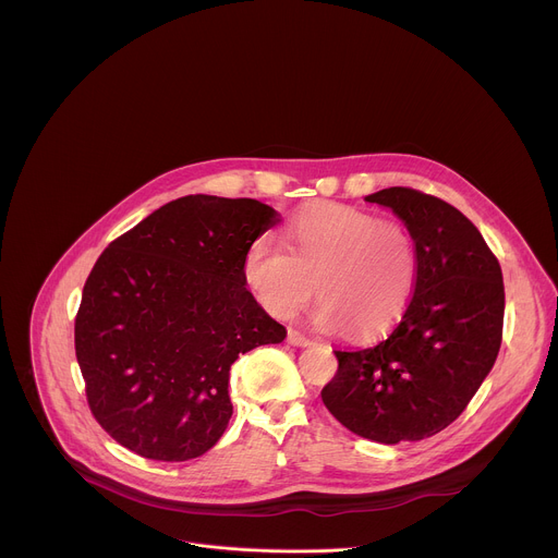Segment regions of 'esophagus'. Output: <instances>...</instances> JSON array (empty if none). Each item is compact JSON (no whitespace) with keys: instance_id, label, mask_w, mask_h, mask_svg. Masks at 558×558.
Segmentation results:
<instances>
[{"instance_id":"esophagus-1","label":"esophagus","mask_w":558,"mask_h":558,"mask_svg":"<svg viewBox=\"0 0 558 558\" xmlns=\"http://www.w3.org/2000/svg\"><path fill=\"white\" fill-rule=\"evenodd\" d=\"M287 340H289V344H293V347H306V344H311V340H308L304 333H300L298 329H293V327L287 329Z\"/></svg>"}]
</instances>
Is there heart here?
I'll return each instance as SVG.
<instances>
[{
  "instance_id": "obj_1",
  "label": "heart",
  "mask_w": 558,
  "mask_h": 558,
  "mask_svg": "<svg viewBox=\"0 0 558 558\" xmlns=\"http://www.w3.org/2000/svg\"><path fill=\"white\" fill-rule=\"evenodd\" d=\"M265 235L245 256V278L276 317H291L315 293V323L371 338L390 329L417 287V245L407 225L351 205H315L282 233Z\"/></svg>"
}]
</instances>
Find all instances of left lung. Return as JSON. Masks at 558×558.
Instances as JSON below:
<instances>
[{"mask_svg": "<svg viewBox=\"0 0 558 558\" xmlns=\"http://www.w3.org/2000/svg\"><path fill=\"white\" fill-rule=\"evenodd\" d=\"M366 201L390 207L413 233L417 287L381 342L333 351L338 373L323 402L360 437L417 441L450 426L490 373L504 336V276L480 229L446 201L411 187Z\"/></svg>", "mask_w": 558, "mask_h": 558, "instance_id": "left-lung-1", "label": "left lung"}]
</instances>
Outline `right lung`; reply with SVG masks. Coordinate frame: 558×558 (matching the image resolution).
Wrapping results in <instances>:
<instances>
[{
    "mask_svg": "<svg viewBox=\"0 0 558 558\" xmlns=\"http://www.w3.org/2000/svg\"><path fill=\"white\" fill-rule=\"evenodd\" d=\"M280 214L254 198L183 196L119 235L74 317L88 407L154 461L205 454L231 417L229 368L287 329L247 291L245 256Z\"/></svg>",
    "mask_w": 558,
    "mask_h": 558,
    "instance_id": "obj_1",
    "label": "right lung"
}]
</instances>
